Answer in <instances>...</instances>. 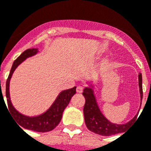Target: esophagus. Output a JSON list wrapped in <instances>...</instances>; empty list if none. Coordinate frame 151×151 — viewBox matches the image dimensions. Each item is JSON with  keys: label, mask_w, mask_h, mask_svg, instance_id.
Masks as SVG:
<instances>
[{"label": "esophagus", "mask_w": 151, "mask_h": 151, "mask_svg": "<svg viewBox=\"0 0 151 151\" xmlns=\"http://www.w3.org/2000/svg\"><path fill=\"white\" fill-rule=\"evenodd\" d=\"M83 86H77L76 88V92L78 93H83Z\"/></svg>", "instance_id": "34e87169"}]
</instances>
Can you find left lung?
<instances>
[{"label":"left lung","mask_w":151,"mask_h":151,"mask_svg":"<svg viewBox=\"0 0 151 151\" xmlns=\"http://www.w3.org/2000/svg\"><path fill=\"white\" fill-rule=\"evenodd\" d=\"M139 81V90H140V102L143 98V88H142V74H138ZM88 86L85 87L83 89V95L84 96L86 103L83 108L85 123L87 128L90 131L101 136H111L114 134L123 133L125 129L129 127L131 124L137 117L138 113L134 118L129 122L123 124H117L112 123L103 115L101 109H99L96 97L94 93V84L93 82H87ZM141 106V103H140Z\"/></svg>","instance_id":"left-lung-1"}]
</instances>
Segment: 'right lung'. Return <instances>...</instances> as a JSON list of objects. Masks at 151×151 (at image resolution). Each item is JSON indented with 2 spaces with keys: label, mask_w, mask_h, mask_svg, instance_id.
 Segmentation results:
<instances>
[{
  "label": "right lung",
  "mask_w": 151,
  "mask_h": 151,
  "mask_svg": "<svg viewBox=\"0 0 151 151\" xmlns=\"http://www.w3.org/2000/svg\"><path fill=\"white\" fill-rule=\"evenodd\" d=\"M38 52V48L27 49L24 52H22L21 55L14 62L11 71H10V74L8 76L7 82H6V98H7V105H8L10 113H11V114L13 115L14 120L19 124L18 126H21L22 127L30 129V130L44 133V132H48L52 130L58 126V123H60L63 111L69 103L72 97L76 94V86L73 87L72 89H65V90L60 92V93L56 97L55 100L52 103V106L45 113H42L40 115L35 116H28L24 115L17 111L14 107L13 104L11 103V97H10V81H11V76L20 64H22L26 58L35 55Z\"/></svg>",
  "instance_id": "add662e5"
}]
</instances>
